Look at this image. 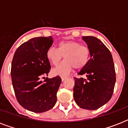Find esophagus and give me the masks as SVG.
Here are the masks:
<instances>
[{
	"instance_id": "1",
	"label": "esophagus",
	"mask_w": 128,
	"mask_h": 128,
	"mask_svg": "<svg viewBox=\"0 0 128 128\" xmlns=\"http://www.w3.org/2000/svg\"><path fill=\"white\" fill-rule=\"evenodd\" d=\"M66 78H67V77H66V76H61V78H62V82H63V81H64Z\"/></svg>"
}]
</instances>
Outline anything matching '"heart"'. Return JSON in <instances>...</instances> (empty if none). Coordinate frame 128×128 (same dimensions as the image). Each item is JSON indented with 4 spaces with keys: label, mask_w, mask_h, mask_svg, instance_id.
I'll use <instances>...</instances> for the list:
<instances>
[{
    "label": "heart",
    "mask_w": 128,
    "mask_h": 128,
    "mask_svg": "<svg viewBox=\"0 0 128 128\" xmlns=\"http://www.w3.org/2000/svg\"><path fill=\"white\" fill-rule=\"evenodd\" d=\"M64 56L65 60L52 70V73L58 75H66L72 68H84L90 60V52L87 46L73 40L61 41L58 48L50 47L46 52V58L53 66H58Z\"/></svg>",
    "instance_id": "1"
}]
</instances>
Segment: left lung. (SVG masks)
Masks as SVG:
<instances>
[{"mask_svg":"<svg viewBox=\"0 0 128 128\" xmlns=\"http://www.w3.org/2000/svg\"><path fill=\"white\" fill-rule=\"evenodd\" d=\"M90 52L88 64L78 72L83 78H74V100L83 109L94 110L109 101L116 83L113 58L108 48L94 36H83Z\"/></svg>","mask_w":128,"mask_h":128,"instance_id":"1","label":"left lung"}]
</instances>
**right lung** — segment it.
<instances>
[{"mask_svg": "<svg viewBox=\"0 0 128 128\" xmlns=\"http://www.w3.org/2000/svg\"><path fill=\"white\" fill-rule=\"evenodd\" d=\"M53 43L52 36L30 39L17 48L11 65V78L17 101L24 108L35 113L52 109L57 101L56 94L62 80L48 76L50 62L46 52ZM44 78V77H43Z\"/></svg>", "mask_w": 128, "mask_h": 128, "instance_id": "right-lung-1", "label": "right lung"}]
</instances>
